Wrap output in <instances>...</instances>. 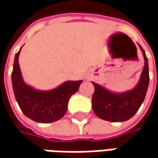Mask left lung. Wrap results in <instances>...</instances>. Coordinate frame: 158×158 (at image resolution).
<instances>
[{"instance_id": "1", "label": "left lung", "mask_w": 158, "mask_h": 158, "mask_svg": "<svg viewBox=\"0 0 158 158\" xmlns=\"http://www.w3.org/2000/svg\"><path fill=\"white\" fill-rule=\"evenodd\" d=\"M140 47L143 51L145 65L140 82L134 89L121 94H115L92 82L95 87L92 108L98 118L112 122L126 121L132 118L142 106L149 87V76L148 59L143 47L141 46Z\"/></svg>"}]
</instances>
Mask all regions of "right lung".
Here are the masks:
<instances>
[{
    "mask_svg": "<svg viewBox=\"0 0 158 158\" xmlns=\"http://www.w3.org/2000/svg\"><path fill=\"white\" fill-rule=\"evenodd\" d=\"M16 52L12 71V85L15 99L28 118L40 123H50L65 115L70 97L79 89L82 81H68L50 91H40L26 85L21 76Z\"/></svg>",
    "mask_w": 158,
    "mask_h": 158,
    "instance_id": "1",
    "label": "right lung"
}]
</instances>
